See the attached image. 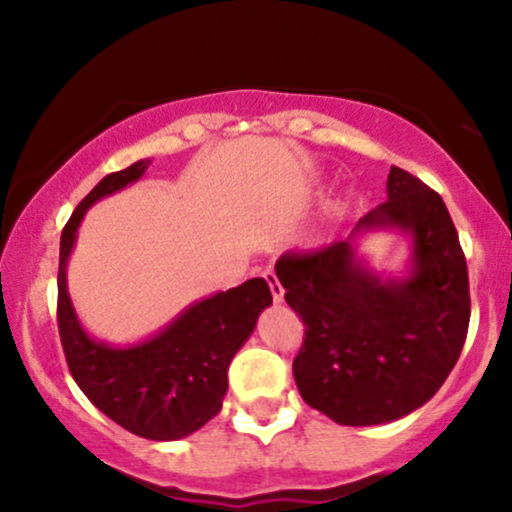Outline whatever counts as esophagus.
I'll return each mask as SVG.
<instances>
[{
    "label": "esophagus",
    "instance_id": "esophagus-1",
    "mask_svg": "<svg viewBox=\"0 0 512 512\" xmlns=\"http://www.w3.org/2000/svg\"><path fill=\"white\" fill-rule=\"evenodd\" d=\"M264 279H267L269 289H272V298H274V303H281V301H284V286H281L279 276H276L274 272H264Z\"/></svg>",
    "mask_w": 512,
    "mask_h": 512
}]
</instances>
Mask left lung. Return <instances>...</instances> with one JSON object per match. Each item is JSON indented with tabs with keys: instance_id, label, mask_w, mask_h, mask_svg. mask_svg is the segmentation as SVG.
<instances>
[{
	"instance_id": "obj_1",
	"label": "left lung",
	"mask_w": 512,
	"mask_h": 512,
	"mask_svg": "<svg viewBox=\"0 0 512 512\" xmlns=\"http://www.w3.org/2000/svg\"><path fill=\"white\" fill-rule=\"evenodd\" d=\"M410 238L408 272L375 273L360 255L368 232ZM276 276L303 317L293 378L305 404L342 426L402 419L440 390L467 339L469 279L460 238L438 192L392 166L387 202L346 240L281 255Z\"/></svg>"
}]
</instances>
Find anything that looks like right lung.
<instances>
[{
	"label": "right lung",
	"instance_id": "add662e5",
	"mask_svg": "<svg viewBox=\"0 0 512 512\" xmlns=\"http://www.w3.org/2000/svg\"><path fill=\"white\" fill-rule=\"evenodd\" d=\"M149 163L144 158L105 175L64 226L57 325L69 373L108 419L139 438L180 440L221 411L228 366L250 339L262 310L272 305V291L264 279H248L236 289L187 305L161 332L125 346L101 342L84 330L67 291V262L76 231L98 199L137 182Z\"/></svg>",
	"mask_w": 512,
	"mask_h": 512
}]
</instances>
